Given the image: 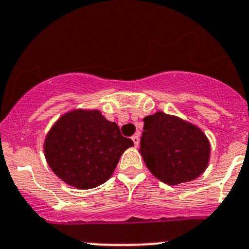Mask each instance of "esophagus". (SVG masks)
I'll return each instance as SVG.
<instances>
[{
  "label": "esophagus",
  "instance_id": "34e87169",
  "mask_svg": "<svg viewBox=\"0 0 249 249\" xmlns=\"http://www.w3.org/2000/svg\"><path fill=\"white\" fill-rule=\"evenodd\" d=\"M132 141H133L134 145H136V147H138V144H140V134L136 133L134 136H132Z\"/></svg>",
  "mask_w": 249,
  "mask_h": 249
}]
</instances>
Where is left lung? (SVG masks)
<instances>
[{
    "mask_svg": "<svg viewBox=\"0 0 249 249\" xmlns=\"http://www.w3.org/2000/svg\"><path fill=\"white\" fill-rule=\"evenodd\" d=\"M143 121L140 153L157 179L178 185L195 180L206 170L211 145L199 127L161 111Z\"/></svg>",
    "mask_w": 249,
    "mask_h": 249,
    "instance_id": "obj_1",
    "label": "left lung"
}]
</instances>
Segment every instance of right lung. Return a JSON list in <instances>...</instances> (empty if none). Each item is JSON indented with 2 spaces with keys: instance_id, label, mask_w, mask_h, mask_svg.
<instances>
[{
  "instance_id": "right-lung-1",
  "label": "right lung",
  "mask_w": 249,
  "mask_h": 249,
  "mask_svg": "<svg viewBox=\"0 0 249 249\" xmlns=\"http://www.w3.org/2000/svg\"><path fill=\"white\" fill-rule=\"evenodd\" d=\"M132 145L99 109L77 108L64 113L48 132L44 156L59 179L86 190L106 182Z\"/></svg>"
}]
</instances>
